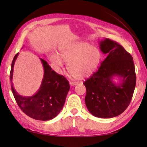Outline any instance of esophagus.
I'll return each mask as SVG.
<instances>
[{
    "mask_svg": "<svg viewBox=\"0 0 147 147\" xmlns=\"http://www.w3.org/2000/svg\"><path fill=\"white\" fill-rule=\"evenodd\" d=\"M69 84L71 86H75L76 85H77V83H75V82H69Z\"/></svg>",
    "mask_w": 147,
    "mask_h": 147,
    "instance_id": "1",
    "label": "esophagus"
}]
</instances>
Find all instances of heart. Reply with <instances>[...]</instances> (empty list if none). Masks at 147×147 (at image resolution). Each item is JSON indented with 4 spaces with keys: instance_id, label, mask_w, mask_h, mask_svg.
I'll list each match as a JSON object with an SVG mask.
<instances>
[{
    "instance_id": "b5f03b06",
    "label": "heart",
    "mask_w": 147,
    "mask_h": 147,
    "mask_svg": "<svg viewBox=\"0 0 147 147\" xmlns=\"http://www.w3.org/2000/svg\"><path fill=\"white\" fill-rule=\"evenodd\" d=\"M101 59L99 50L85 42H74L59 47V55L52 54L50 60L55 67L61 68L67 63L70 75L84 80L92 75L97 69Z\"/></svg>"
}]
</instances>
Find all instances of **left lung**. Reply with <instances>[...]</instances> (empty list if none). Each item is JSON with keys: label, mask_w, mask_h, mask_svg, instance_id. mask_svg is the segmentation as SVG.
<instances>
[{"label": "left lung", "mask_w": 147, "mask_h": 147, "mask_svg": "<svg viewBox=\"0 0 147 147\" xmlns=\"http://www.w3.org/2000/svg\"><path fill=\"white\" fill-rule=\"evenodd\" d=\"M99 47L107 57L95 73L83 84L86 89L85 104L93 115L111 118L120 115L128 107L136 86L133 57L123 46L105 38ZM120 78L119 83L113 82Z\"/></svg>", "instance_id": "8db88e82"}]
</instances>
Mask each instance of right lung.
Instances as JSON below:
<instances>
[{
  "instance_id": "obj_1",
  "label": "right lung",
  "mask_w": 147,
  "mask_h": 147,
  "mask_svg": "<svg viewBox=\"0 0 147 147\" xmlns=\"http://www.w3.org/2000/svg\"><path fill=\"white\" fill-rule=\"evenodd\" d=\"M19 53L16 54L12 62L10 73L11 89L19 107L24 113L36 120L48 121L60 113L64 105L70 86L64 76L59 75L44 59L41 61L44 74L39 90L31 96H23L16 91L12 85V75L15 61Z\"/></svg>"
}]
</instances>
